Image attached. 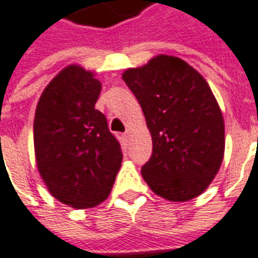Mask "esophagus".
<instances>
[{"mask_svg": "<svg viewBox=\"0 0 258 258\" xmlns=\"http://www.w3.org/2000/svg\"><path fill=\"white\" fill-rule=\"evenodd\" d=\"M130 135H131V130L127 128V130H125V133H124V138H125V140H128Z\"/></svg>", "mask_w": 258, "mask_h": 258, "instance_id": "1", "label": "esophagus"}]
</instances>
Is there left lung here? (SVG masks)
I'll return each instance as SVG.
<instances>
[{
    "label": "left lung",
    "instance_id": "8db88e82",
    "mask_svg": "<svg viewBox=\"0 0 258 258\" xmlns=\"http://www.w3.org/2000/svg\"><path fill=\"white\" fill-rule=\"evenodd\" d=\"M141 104L152 155L141 174L169 201H188L211 184L225 151V124L210 85L185 61L158 55L123 74Z\"/></svg>",
    "mask_w": 258,
    "mask_h": 258
}]
</instances>
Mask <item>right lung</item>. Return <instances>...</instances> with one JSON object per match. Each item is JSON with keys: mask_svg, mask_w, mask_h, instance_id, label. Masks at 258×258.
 I'll return each mask as SVG.
<instances>
[{"mask_svg": "<svg viewBox=\"0 0 258 258\" xmlns=\"http://www.w3.org/2000/svg\"><path fill=\"white\" fill-rule=\"evenodd\" d=\"M102 85L82 67L64 68L41 93L33 141L37 169L58 201L84 210L109 197L121 148L95 109Z\"/></svg>", "mask_w": 258, "mask_h": 258, "instance_id": "1", "label": "right lung"}]
</instances>
